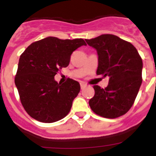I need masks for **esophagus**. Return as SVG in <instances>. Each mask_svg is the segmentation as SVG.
<instances>
[{
    "instance_id": "obj_1",
    "label": "esophagus",
    "mask_w": 156,
    "mask_h": 156,
    "mask_svg": "<svg viewBox=\"0 0 156 156\" xmlns=\"http://www.w3.org/2000/svg\"><path fill=\"white\" fill-rule=\"evenodd\" d=\"M87 87V84H85L84 83H80V87H81V89H84L85 87Z\"/></svg>"
}]
</instances>
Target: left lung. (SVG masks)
<instances>
[{
	"instance_id": "1",
	"label": "left lung",
	"mask_w": 156,
	"mask_h": 156,
	"mask_svg": "<svg viewBox=\"0 0 156 156\" xmlns=\"http://www.w3.org/2000/svg\"><path fill=\"white\" fill-rule=\"evenodd\" d=\"M86 42L97 51V75L109 77L105 88L94 86L90 108L105 118L124 115L133 105L142 83V59L133 44L117 36L103 34Z\"/></svg>"
}]
</instances>
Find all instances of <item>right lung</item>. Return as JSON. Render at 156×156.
<instances>
[{
  "mask_svg": "<svg viewBox=\"0 0 156 156\" xmlns=\"http://www.w3.org/2000/svg\"><path fill=\"white\" fill-rule=\"evenodd\" d=\"M83 45H87L83 39L48 37L31 44L22 54L15 83L22 104L32 118L50 123L69 112L80 85L72 79L60 84L55 76L69 66L72 53Z\"/></svg>",
  "mask_w": 156,
  "mask_h": 156,
  "instance_id": "add662e5",
  "label": "right lung"
}]
</instances>
